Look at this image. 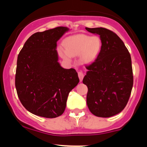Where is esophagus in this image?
Masks as SVG:
<instances>
[{"mask_svg": "<svg viewBox=\"0 0 147 147\" xmlns=\"http://www.w3.org/2000/svg\"><path fill=\"white\" fill-rule=\"evenodd\" d=\"M78 76H79V80H80V82H82V81L83 80V79H84V74L82 71H80V72H78Z\"/></svg>", "mask_w": 147, "mask_h": 147, "instance_id": "obj_1", "label": "esophagus"}]
</instances>
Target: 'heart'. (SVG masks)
Segmentation results:
<instances>
[{
  "label": "heart",
  "mask_w": 147,
  "mask_h": 147,
  "mask_svg": "<svg viewBox=\"0 0 147 147\" xmlns=\"http://www.w3.org/2000/svg\"><path fill=\"white\" fill-rule=\"evenodd\" d=\"M65 48H59V53L63 59L70 60L72 56L81 55L82 61L89 63L98 56L102 48V41L98 36L78 34L65 40Z\"/></svg>",
  "instance_id": "obj_1"
}]
</instances>
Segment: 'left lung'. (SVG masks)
<instances>
[{"label":"left lung","instance_id":"obj_1","mask_svg":"<svg viewBox=\"0 0 147 147\" xmlns=\"http://www.w3.org/2000/svg\"><path fill=\"white\" fill-rule=\"evenodd\" d=\"M86 30L98 34L102 41L98 56L86 66L88 72L83 83L88 87V107L97 117H112L125 108L131 95L133 84L131 55L122 40L111 30Z\"/></svg>","mask_w":147,"mask_h":147}]
</instances>
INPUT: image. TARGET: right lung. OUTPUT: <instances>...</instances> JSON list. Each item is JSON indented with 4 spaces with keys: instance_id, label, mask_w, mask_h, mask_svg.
Returning <instances> with one entry per match:
<instances>
[{
    "instance_id": "1",
    "label": "right lung",
    "mask_w": 147,
    "mask_h": 147,
    "mask_svg": "<svg viewBox=\"0 0 147 147\" xmlns=\"http://www.w3.org/2000/svg\"><path fill=\"white\" fill-rule=\"evenodd\" d=\"M68 30L57 27L33 34L18 55V97L27 110L40 117L61 115L69 92L79 82L75 69H64L57 61V41Z\"/></svg>"
}]
</instances>
